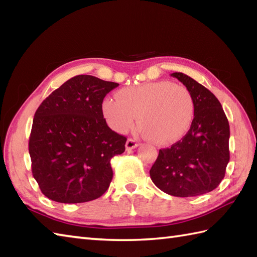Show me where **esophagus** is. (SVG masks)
Here are the masks:
<instances>
[{"label":"esophagus","mask_w":257,"mask_h":257,"mask_svg":"<svg viewBox=\"0 0 257 257\" xmlns=\"http://www.w3.org/2000/svg\"><path fill=\"white\" fill-rule=\"evenodd\" d=\"M139 146V144L136 143V141L132 138H129L127 141H125V149H127L128 151L129 150H133L135 148H137V147Z\"/></svg>","instance_id":"obj_1"}]
</instances>
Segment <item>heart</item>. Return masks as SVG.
I'll list each match as a JSON object with an SVG mask.
<instances>
[{"label":"heart","mask_w":257,"mask_h":257,"mask_svg":"<svg viewBox=\"0 0 257 257\" xmlns=\"http://www.w3.org/2000/svg\"><path fill=\"white\" fill-rule=\"evenodd\" d=\"M118 98L102 100L101 111L108 124L125 134L137 121L151 141L168 146L181 140L192 125L194 100L188 88L169 80L152 81L120 89Z\"/></svg>","instance_id":"1"}]
</instances>
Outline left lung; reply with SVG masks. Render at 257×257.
<instances>
[{
  "mask_svg": "<svg viewBox=\"0 0 257 257\" xmlns=\"http://www.w3.org/2000/svg\"><path fill=\"white\" fill-rule=\"evenodd\" d=\"M171 76L192 95L194 119L181 140L159 150L150 178L165 193L188 198L211 192L224 178L230 161V124L220 101L209 89L185 74Z\"/></svg>",
  "mask_w": 257,
  "mask_h": 257,
  "instance_id": "8db88e82",
  "label": "left lung"
}]
</instances>
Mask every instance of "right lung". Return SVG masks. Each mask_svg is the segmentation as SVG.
<instances>
[{
	"label": "right lung",
	"mask_w": 257,
	"mask_h": 257,
	"mask_svg": "<svg viewBox=\"0 0 257 257\" xmlns=\"http://www.w3.org/2000/svg\"><path fill=\"white\" fill-rule=\"evenodd\" d=\"M119 84L78 75L54 90L37 108L29 151L42 193L59 203L99 198L112 179L110 159L127 138L108 127L103 98Z\"/></svg>",
	"instance_id": "right-lung-1"
}]
</instances>
